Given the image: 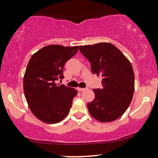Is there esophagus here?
<instances>
[{
    "label": "esophagus",
    "instance_id": "1",
    "mask_svg": "<svg viewBox=\"0 0 158 158\" xmlns=\"http://www.w3.org/2000/svg\"><path fill=\"white\" fill-rule=\"evenodd\" d=\"M77 90H78V91H83V90H85V88H81V87H78L77 88Z\"/></svg>",
    "mask_w": 158,
    "mask_h": 158
}]
</instances>
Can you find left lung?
Returning <instances> with one entry per match:
<instances>
[{
  "label": "left lung",
  "instance_id": "1",
  "mask_svg": "<svg viewBox=\"0 0 158 158\" xmlns=\"http://www.w3.org/2000/svg\"><path fill=\"white\" fill-rule=\"evenodd\" d=\"M94 74L102 76V87L94 89L95 98L87 103L90 115L101 122L120 118L132 102L135 90L132 66L121 51L108 43L79 46Z\"/></svg>",
  "mask_w": 158,
  "mask_h": 158
}]
</instances>
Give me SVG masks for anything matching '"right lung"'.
Returning a JSON list of instances; mask_svg holds the SVG:
<instances>
[{
    "label": "right lung",
    "mask_w": 158,
    "mask_h": 158,
    "mask_svg": "<svg viewBox=\"0 0 158 158\" xmlns=\"http://www.w3.org/2000/svg\"><path fill=\"white\" fill-rule=\"evenodd\" d=\"M79 46L51 45L32 55L23 77V90L32 113L48 123H58L69 113L77 90L56 84L62 79L65 62L77 54Z\"/></svg>",
    "instance_id": "1"
}]
</instances>
